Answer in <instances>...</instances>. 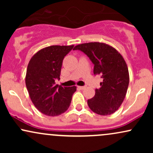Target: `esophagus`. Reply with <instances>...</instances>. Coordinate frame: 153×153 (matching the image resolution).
Instances as JSON below:
<instances>
[{
  "label": "esophagus",
  "instance_id": "34e87169",
  "mask_svg": "<svg viewBox=\"0 0 153 153\" xmlns=\"http://www.w3.org/2000/svg\"><path fill=\"white\" fill-rule=\"evenodd\" d=\"M78 88L79 89H80V90H82V89L85 88V86H78Z\"/></svg>",
  "mask_w": 153,
  "mask_h": 153
}]
</instances>
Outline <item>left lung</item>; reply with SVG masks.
<instances>
[{"label": "left lung", "instance_id": "obj_1", "mask_svg": "<svg viewBox=\"0 0 153 153\" xmlns=\"http://www.w3.org/2000/svg\"><path fill=\"white\" fill-rule=\"evenodd\" d=\"M73 50L86 54L94 65V74L101 75L103 78L101 88L88 100L89 108L99 115L114 113L122 105L129 85V71L124 57L113 47L103 42L80 44Z\"/></svg>", "mask_w": 153, "mask_h": 153}]
</instances>
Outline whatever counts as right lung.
Here are the masks:
<instances>
[{
	"instance_id": "add662e5",
	"label": "right lung",
	"mask_w": 153,
	"mask_h": 153,
	"mask_svg": "<svg viewBox=\"0 0 153 153\" xmlns=\"http://www.w3.org/2000/svg\"><path fill=\"white\" fill-rule=\"evenodd\" d=\"M73 48V45L47 47L29 60L25 78L26 88L35 107L44 114L58 116L71 105L76 86L62 87L56 85L55 80L59 79L65 56Z\"/></svg>"
}]
</instances>
